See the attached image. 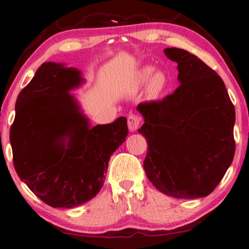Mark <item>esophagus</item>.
<instances>
[{
    "label": "esophagus",
    "mask_w": 249,
    "mask_h": 249,
    "mask_svg": "<svg viewBox=\"0 0 249 249\" xmlns=\"http://www.w3.org/2000/svg\"><path fill=\"white\" fill-rule=\"evenodd\" d=\"M141 118L136 113H130L128 116V127L130 131H137L140 128Z\"/></svg>",
    "instance_id": "34e87169"
}]
</instances>
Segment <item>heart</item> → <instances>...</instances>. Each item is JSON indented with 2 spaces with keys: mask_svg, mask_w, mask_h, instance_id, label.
<instances>
[{
  "mask_svg": "<svg viewBox=\"0 0 249 249\" xmlns=\"http://www.w3.org/2000/svg\"><path fill=\"white\" fill-rule=\"evenodd\" d=\"M138 80L141 84H145L150 80L149 91L152 96H158L159 93L162 92L166 86V81H168L164 72H154V68L151 66H146L141 69L139 76H138Z\"/></svg>",
  "mask_w": 249,
  "mask_h": 249,
  "instance_id": "1",
  "label": "heart"
}]
</instances>
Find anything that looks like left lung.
Listing matches in <instances>:
<instances>
[{"label":"left lung","instance_id":"obj_1","mask_svg":"<svg viewBox=\"0 0 249 249\" xmlns=\"http://www.w3.org/2000/svg\"><path fill=\"white\" fill-rule=\"evenodd\" d=\"M178 63L180 86L158 101L138 105L144 124L146 177L169 196L204 197L213 192L235 154V108L216 71L181 48H165Z\"/></svg>","mask_w":249,"mask_h":249}]
</instances>
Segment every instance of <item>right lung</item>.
<instances>
[{"label": "right lung", "instance_id": "1", "mask_svg": "<svg viewBox=\"0 0 249 249\" xmlns=\"http://www.w3.org/2000/svg\"><path fill=\"white\" fill-rule=\"evenodd\" d=\"M80 71L44 63L15 106L10 140L19 178L44 203L71 209L101 190L108 162L128 134L127 118L90 127L69 91Z\"/></svg>", "mask_w": 249, "mask_h": 249}]
</instances>
